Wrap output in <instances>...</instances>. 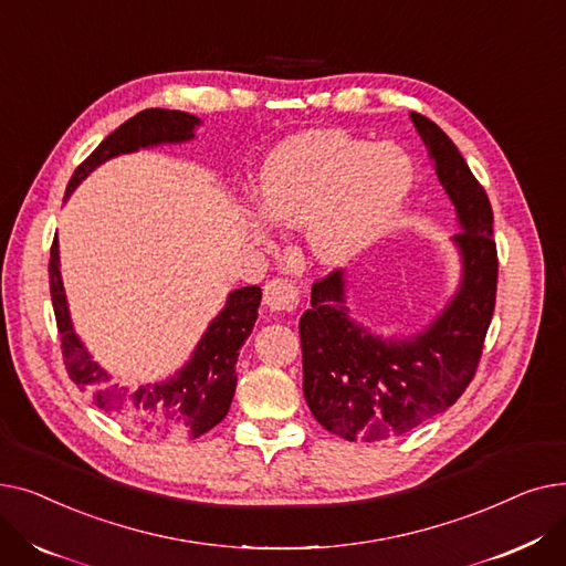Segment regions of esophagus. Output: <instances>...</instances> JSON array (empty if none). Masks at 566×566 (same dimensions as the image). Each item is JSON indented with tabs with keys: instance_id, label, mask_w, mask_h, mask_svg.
I'll list each match as a JSON object with an SVG mask.
<instances>
[{
	"instance_id": "1",
	"label": "esophagus",
	"mask_w": 566,
	"mask_h": 566,
	"mask_svg": "<svg viewBox=\"0 0 566 566\" xmlns=\"http://www.w3.org/2000/svg\"><path fill=\"white\" fill-rule=\"evenodd\" d=\"M263 303L275 314H295L301 307V286L286 277H273L263 286Z\"/></svg>"
}]
</instances>
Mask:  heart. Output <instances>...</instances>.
Here are the masks:
<instances>
[{
    "label": "heart",
    "mask_w": 566,
    "mask_h": 566,
    "mask_svg": "<svg viewBox=\"0 0 566 566\" xmlns=\"http://www.w3.org/2000/svg\"><path fill=\"white\" fill-rule=\"evenodd\" d=\"M412 186L395 146H371L337 130H312L280 144L259 171V206L286 227L310 224L314 254L344 263L369 245ZM259 235L263 220H252Z\"/></svg>",
    "instance_id": "1"
}]
</instances>
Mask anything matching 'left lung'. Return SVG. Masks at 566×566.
I'll list each match as a JSON object with an SVG mask.
<instances>
[{
  "label": "left lung",
  "instance_id": "obj_1",
  "mask_svg": "<svg viewBox=\"0 0 566 566\" xmlns=\"http://www.w3.org/2000/svg\"><path fill=\"white\" fill-rule=\"evenodd\" d=\"M410 118L457 206L463 282L429 331L408 342L374 337L348 321L339 271L312 284V310L298 325L303 392L316 422L350 442L401 436L448 410L478 374L495 310L497 250L489 195L431 118L418 112Z\"/></svg>",
  "mask_w": 566,
  "mask_h": 566
}]
</instances>
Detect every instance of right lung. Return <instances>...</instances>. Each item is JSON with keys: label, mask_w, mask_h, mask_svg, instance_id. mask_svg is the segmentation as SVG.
<instances>
[{"label": "right lung", "mask_w": 566, "mask_h": 566, "mask_svg": "<svg viewBox=\"0 0 566 566\" xmlns=\"http://www.w3.org/2000/svg\"><path fill=\"white\" fill-rule=\"evenodd\" d=\"M199 118L178 109L151 107L135 114L126 124L109 133L73 171L66 192L71 195L82 178L94 171L101 163L137 151L142 146L160 142H186L195 137ZM50 295L56 318V331L62 335V355L71 380L94 399V403L109 412L112 418L124 422L133 431L151 433L160 438L192 440L211 431L224 420L235 392V360L238 348L243 346L256 321V307L261 303V289L245 286L229 295L222 314L208 325L192 360L167 382L146 385V388L126 390L92 360L82 342L75 337L66 295L59 273L56 238L50 248Z\"/></svg>", "instance_id": "right-lung-1"}]
</instances>
